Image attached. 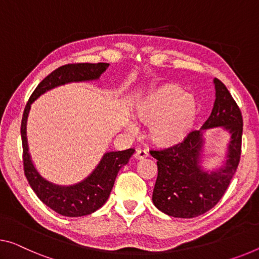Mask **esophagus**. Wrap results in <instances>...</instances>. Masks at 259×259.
Wrapping results in <instances>:
<instances>
[{"label": "esophagus", "instance_id": "1", "mask_svg": "<svg viewBox=\"0 0 259 259\" xmlns=\"http://www.w3.org/2000/svg\"><path fill=\"white\" fill-rule=\"evenodd\" d=\"M147 156H149V153L147 152L146 149H138L137 153L134 155V157L137 158V160H143V158H146Z\"/></svg>", "mask_w": 259, "mask_h": 259}]
</instances>
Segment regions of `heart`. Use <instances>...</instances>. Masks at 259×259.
Here are the masks:
<instances>
[{
    "mask_svg": "<svg viewBox=\"0 0 259 259\" xmlns=\"http://www.w3.org/2000/svg\"><path fill=\"white\" fill-rule=\"evenodd\" d=\"M137 113L143 122L150 124L153 140L172 145L183 140L190 132L197 114L193 96L176 85L163 87L153 91L138 103ZM126 127L131 132L139 130L137 121L128 118Z\"/></svg>",
    "mask_w": 259,
    "mask_h": 259,
    "instance_id": "obj_1",
    "label": "heart"
}]
</instances>
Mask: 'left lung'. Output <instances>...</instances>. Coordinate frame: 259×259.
I'll return each instance as SVG.
<instances>
[{"label": "left lung", "instance_id": "1", "mask_svg": "<svg viewBox=\"0 0 259 259\" xmlns=\"http://www.w3.org/2000/svg\"><path fill=\"white\" fill-rule=\"evenodd\" d=\"M214 85L215 102L201 128L169 148L149 152L157 160L158 170L153 202L170 217L191 219L213 208L236 172L243 132L242 113L224 83L214 78ZM214 126H222L230 133L226 161L217 170L206 171L201 166L203 132Z\"/></svg>", "mask_w": 259, "mask_h": 259}]
</instances>
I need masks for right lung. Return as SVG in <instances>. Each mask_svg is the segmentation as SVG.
<instances>
[{"mask_svg": "<svg viewBox=\"0 0 259 259\" xmlns=\"http://www.w3.org/2000/svg\"><path fill=\"white\" fill-rule=\"evenodd\" d=\"M109 63H70L59 67L39 83L24 109L21 137L23 145L24 174L34 193L51 209L63 217H83L101 208L109 198L116 177L122 166L127 164L134 154L133 148L121 152H107L103 155L96 168L88 177L73 185L54 184L44 178L35 166L29 153L26 138V121L31 104L46 91L67 83L95 81L101 77Z\"/></svg>", "mask_w": 259, "mask_h": 259, "instance_id": "add662e5", "label": "right lung"}]
</instances>
